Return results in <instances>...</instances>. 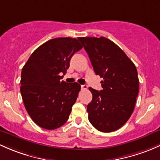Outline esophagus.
Returning <instances> with one entry per match:
<instances>
[{"label": "esophagus", "mask_w": 160, "mask_h": 160, "mask_svg": "<svg viewBox=\"0 0 160 160\" xmlns=\"http://www.w3.org/2000/svg\"><path fill=\"white\" fill-rule=\"evenodd\" d=\"M81 89L82 90H87V85H81Z\"/></svg>", "instance_id": "34e87169"}]
</instances>
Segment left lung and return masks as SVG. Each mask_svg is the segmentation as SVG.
<instances>
[{
	"label": "left lung",
	"instance_id": "left-lung-1",
	"mask_svg": "<svg viewBox=\"0 0 160 160\" xmlns=\"http://www.w3.org/2000/svg\"><path fill=\"white\" fill-rule=\"evenodd\" d=\"M78 40L88 53L96 74L103 79L100 91L89 88L93 94L87 108L89 121L100 132L117 130L134 110L139 93L137 68L112 40L104 37Z\"/></svg>",
	"mask_w": 160,
	"mask_h": 160
}]
</instances>
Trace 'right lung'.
Listing matches in <instances>:
<instances>
[{"instance_id":"add662e5","label":"right lung","mask_w":160,"mask_h":160,"mask_svg":"<svg viewBox=\"0 0 160 160\" xmlns=\"http://www.w3.org/2000/svg\"><path fill=\"white\" fill-rule=\"evenodd\" d=\"M82 48L76 38H54L37 48L23 67V104L33 122L42 128L58 129L68 120L81 87L61 79L70 59Z\"/></svg>"}]
</instances>
